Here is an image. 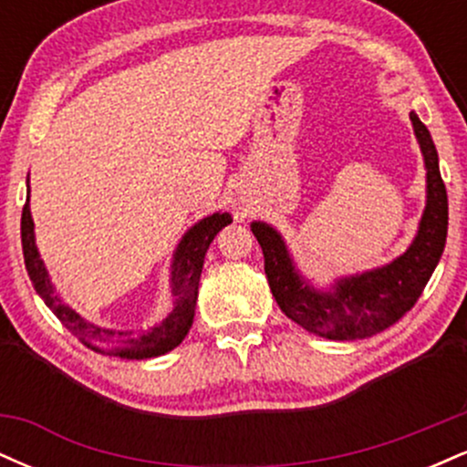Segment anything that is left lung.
I'll return each mask as SVG.
<instances>
[{"label": "left lung", "instance_id": "obj_1", "mask_svg": "<svg viewBox=\"0 0 467 467\" xmlns=\"http://www.w3.org/2000/svg\"><path fill=\"white\" fill-rule=\"evenodd\" d=\"M412 131L426 169V206L410 245L389 264L337 276L327 287L303 276L285 239L275 226L252 222L250 230L264 250L265 276L281 312L309 334L327 340H360L389 329L404 316L441 259L448 237V195L439 173V155L431 131L410 111Z\"/></svg>", "mask_w": 467, "mask_h": 467}]
</instances>
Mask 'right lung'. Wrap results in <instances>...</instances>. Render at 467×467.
<instances>
[{"mask_svg":"<svg viewBox=\"0 0 467 467\" xmlns=\"http://www.w3.org/2000/svg\"><path fill=\"white\" fill-rule=\"evenodd\" d=\"M26 186H28L26 189V206L24 213H21V245H24L26 270H28L36 294L44 298V303L55 312L57 318L74 336H78V340L85 347L105 353V356L122 358V360H147V358L164 356V353L175 349L189 334L192 318H195L197 285H200L203 256H206L208 245L213 244L219 230L233 223L230 213L217 211L186 230L173 252V261H171V298H173V307L166 314V318L153 325L151 329L130 331L96 325L92 320L83 318L78 312H74L67 303H63V298L58 296L55 285H52L39 248H36L35 222H32L30 213V178L26 180Z\"/></svg>","mask_w":467,"mask_h":467,"instance_id":"right-lung-1","label":"right lung"}]
</instances>
